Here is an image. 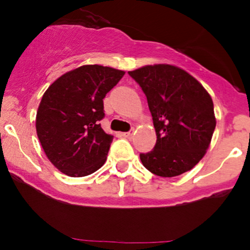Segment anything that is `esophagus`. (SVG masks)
Instances as JSON below:
<instances>
[{
  "label": "esophagus",
  "instance_id": "obj_1",
  "mask_svg": "<svg viewBox=\"0 0 250 250\" xmlns=\"http://www.w3.org/2000/svg\"><path fill=\"white\" fill-rule=\"evenodd\" d=\"M134 133H135L134 129H130V130L127 131V133H123V134H122V136H123V137H125V139H131V137H133Z\"/></svg>",
  "mask_w": 250,
  "mask_h": 250
}]
</instances>
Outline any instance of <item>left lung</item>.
<instances>
[{"mask_svg":"<svg viewBox=\"0 0 250 250\" xmlns=\"http://www.w3.org/2000/svg\"><path fill=\"white\" fill-rule=\"evenodd\" d=\"M147 96L156 131L153 150L140 154L150 173L173 177L205 156L216 125L213 100L187 71L169 64L129 71Z\"/></svg>","mask_w":250,"mask_h":250,"instance_id":"obj_1","label":"left lung"}]
</instances>
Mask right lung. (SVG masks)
<instances>
[{
    "instance_id": "obj_1",
    "label": "right lung",
    "mask_w": 250,
    "mask_h": 250,
    "mask_svg": "<svg viewBox=\"0 0 250 250\" xmlns=\"http://www.w3.org/2000/svg\"><path fill=\"white\" fill-rule=\"evenodd\" d=\"M125 71L97 64L82 65L57 79L43 95L36 131L45 155L60 171L81 177L104 165L113 137L100 121L103 99Z\"/></svg>"
}]
</instances>
